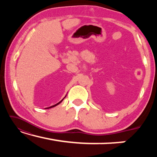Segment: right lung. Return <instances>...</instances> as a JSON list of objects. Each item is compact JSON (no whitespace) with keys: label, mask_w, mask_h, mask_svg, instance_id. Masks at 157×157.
<instances>
[{"label":"right lung","mask_w":157,"mask_h":157,"mask_svg":"<svg viewBox=\"0 0 157 157\" xmlns=\"http://www.w3.org/2000/svg\"><path fill=\"white\" fill-rule=\"evenodd\" d=\"M66 96H65V97H66ZM65 97H64V98H63V99H62V100H61L59 102H58V103H57V104H56V105H53V106H51V107H50L49 108H52V107H55V106H57V105H59V103H61V102H62V101H63V99H64V98H65Z\"/></svg>","instance_id":"obj_1"}]
</instances>
